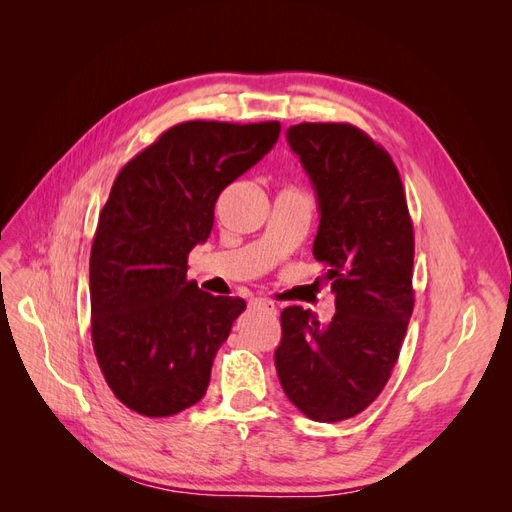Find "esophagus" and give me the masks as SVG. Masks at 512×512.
<instances>
[{"mask_svg": "<svg viewBox=\"0 0 512 512\" xmlns=\"http://www.w3.org/2000/svg\"><path fill=\"white\" fill-rule=\"evenodd\" d=\"M252 303L256 307H260V309H265V312H269V314H277V305L271 299H267V297H256Z\"/></svg>", "mask_w": 512, "mask_h": 512, "instance_id": "1", "label": "esophagus"}]
</instances>
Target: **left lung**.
<instances>
[{
	"mask_svg": "<svg viewBox=\"0 0 512 512\" xmlns=\"http://www.w3.org/2000/svg\"><path fill=\"white\" fill-rule=\"evenodd\" d=\"M320 207L314 258L335 292V316L282 312L275 367L286 397L318 423L374 401L399 359L414 309V230L389 151L350 123H299L286 132Z\"/></svg>",
	"mask_w": 512,
	"mask_h": 512,
	"instance_id": "1",
	"label": "left lung"
}]
</instances>
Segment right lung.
I'll list each match as a JSON object with an SVG mask.
<instances>
[{
	"mask_svg": "<svg viewBox=\"0 0 512 512\" xmlns=\"http://www.w3.org/2000/svg\"><path fill=\"white\" fill-rule=\"evenodd\" d=\"M277 121H183L119 170L89 258L91 342L130 410L173 416L203 399L215 352L245 309L188 282L215 200L277 143Z\"/></svg>",
	"mask_w": 512,
	"mask_h": 512,
	"instance_id": "obj_1",
	"label": "right lung"
}]
</instances>
